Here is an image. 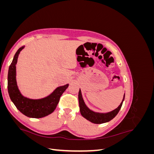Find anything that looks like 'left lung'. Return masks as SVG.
<instances>
[{
	"mask_svg": "<svg viewBox=\"0 0 154 154\" xmlns=\"http://www.w3.org/2000/svg\"><path fill=\"white\" fill-rule=\"evenodd\" d=\"M125 94L123 96V98L122 103L118 106V108L113 110L112 111L106 113H100L92 111L90 109H88L85 105L84 100L83 99L81 90L80 89L78 93V100H79V105H80V110L82 116L83 118H85L89 122L95 123V124H101L110 122L116 117V116L118 114L119 110L122 108L123 105V102L125 100Z\"/></svg>",
	"mask_w": 154,
	"mask_h": 154,
	"instance_id": "8db88e82",
	"label": "left lung"
}]
</instances>
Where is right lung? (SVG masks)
<instances>
[{"mask_svg": "<svg viewBox=\"0 0 154 154\" xmlns=\"http://www.w3.org/2000/svg\"><path fill=\"white\" fill-rule=\"evenodd\" d=\"M24 46L20 48L14 56L8 70V89L10 99L23 114L29 118H41L51 114L57 107L60 96L67 89L69 84L60 86L47 97L41 99H30L23 96L20 92L16 79V65L18 55Z\"/></svg>", "mask_w": 154, "mask_h": 154, "instance_id": "add662e5", "label": "right lung"}]
</instances>
